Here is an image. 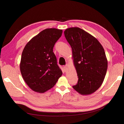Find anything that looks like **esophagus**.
I'll use <instances>...</instances> for the list:
<instances>
[{
  "label": "esophagus",
  "mask_w": 124,
  "mask_h": 124,
  "mask_svg": "<svg viewBox=\"0 0 124 124\" xmlns=\"http://www.w3.org/2000/svg\"><path fill=\"white\" fill-rule=\"evenodd\" d=\"M63 70H64V71L65 72H66L67 71V67H66V66H64L63 67Z\"/></svg>",
  "instance_id": "esophagus-1"
}]
</instances>
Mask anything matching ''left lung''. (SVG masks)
Wrapping results in <instances>:
<instances>
[{
    "label": "left lung",
    "instance_id": "left-lung-1",
    "mask_svg": "<svg viewBox=\"0 0 124 124\" xmlns=\"http://www.w3.org/2000/svg\"><path fill=\"white\" fill-rule=\"evenodd\" d=\"M64 35L72 49L78 78L73 87L81 95L91 94L101 86L107 71L104 50L97 39L79 27L68 28Z\"/></svg>",
    "mask_w": 124,
    "mask_h": 124
}]
</instances>
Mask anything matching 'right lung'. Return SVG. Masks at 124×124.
<instances>
[{
    "instance_id": "add662e5",
    "label": "right lung",
    "mask_w": 124,
    "mask_h": 124,
    "mask_svg": "<svg viewBox=\"0 0 124 124\" xmlns=\"http://www.w3.org/2000/svg\"><path fill=\"white\" fill-rule=\"evenodd\" d=\"M62 32L56 28L46 29L33 37L23 50L21 72L34 91L45 92L54 87L62 76L53 48Z\"/></svg>"
}]
</instances>
